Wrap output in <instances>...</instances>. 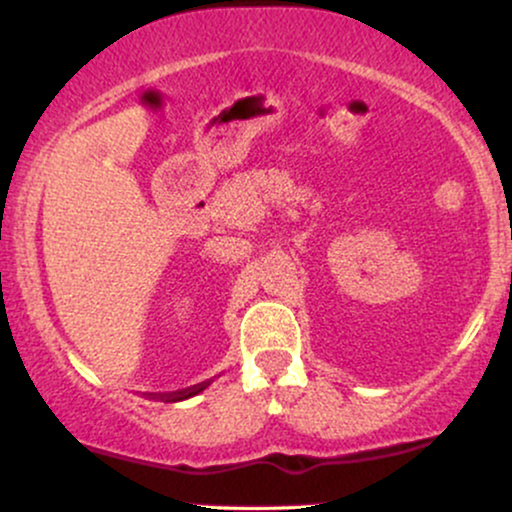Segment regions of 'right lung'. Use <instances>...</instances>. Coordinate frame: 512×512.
<instances>
[{
  "label": "right lung",
  "instance_id": "right-lung-1",
  "mask_svg": "<svg viewBox=\"0 0 512 512\" xmlns=\"http://www.w3.org/2000/svg\"><path fill=\"white\" fill-rule=\"evenodd\" d=\"M204 387L207 385H197V387H190V390H185V392H178V395H173V402H180V399H187V397H195L204 390Z\"/></svg>",
  "mask_w": 512,
  "mask_h": 512
}]
</instances>
